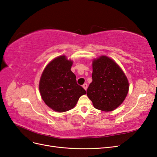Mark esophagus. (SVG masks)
I'll use <instances>...</instances> for the list:
<instances>
[{
    "label": "esophagus",
    "instance_id": "obj_1",
    "mask_svg": "<svg viewBox=\"0 0 157 157\" xmlns=\"http://www.w3.org/2000/svg\"><path fill=\"white\" fill-rule=\"evenodd\" d=\"M82 87L84 88V90H87V88H88V84L86 83H84L83 85H82Z\"/></svg>",
    "mask_w": 157,
    "mask_h": 157
}]
</instances>
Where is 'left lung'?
I'll use <instances>...</instances> for the list:
<instances>
[{
    "instance_id": "left-lung-1",
    "label": "left lung",
    "mask_w": 157,
    "mask_h": 157,
    "mask_svg": "<svg viewBox=\"0 0 157 157\" xmlns=\"http://www.w3.org/2000/svg\"><path fill=\"white\" fill-rule=\"evenodd\" d=\"M92 68L88 97L99 110H115L124 100L129 89L126 75L115 61L105 56L94 59Z\"/></svg>"
}]
</instances>
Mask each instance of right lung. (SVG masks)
Returning <instances> with one entry per match:
<instances>
[{"mask_svg":"<svg viewBox=\"0 0 157 157\" xmlns=\"http://www.w3.org/2000/svg\"><path fill=\"white\" fill-rule=\"evenodd\" d=\"M73 61L61 56L52 60L42 74L39 82L41 97L55 111L65 112L73 109L79 98L86 94L71 71Z\"/></svg>","mask_w":157,"mask_h":157,"instance_id":"right-lung-1","label":"right lung"}]
</instances>
